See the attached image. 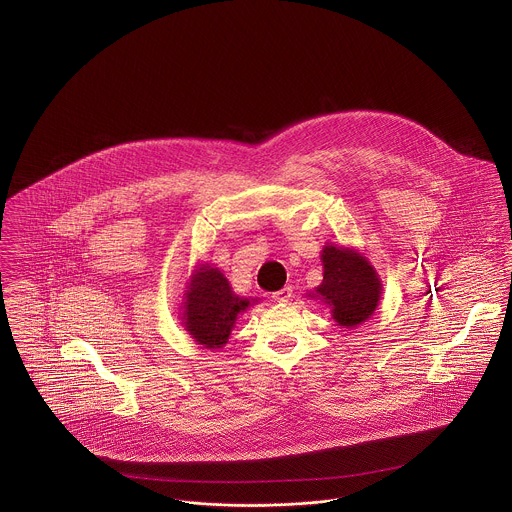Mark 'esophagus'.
Listing matches in <instances>:
<instances>
[{
	"label": "esophagus",
	"mask_w": 512,
	"mask_h": 512,
	"mask_svg": "<svg viewBox=\"0 0 512 512\" xmlns=\"http://www.w3.org/2000/svg\"><path fill=\"white\" fill-rule=\"evenodd\" d=\"M292 297L293 290L290 286H286L284 290H280V292H276L272 295V299H274V301H278V303H282V305H284V303H290V301H292Z\"/></svg>",
	"instance_id": "esophagus-1"
}]
</instances>
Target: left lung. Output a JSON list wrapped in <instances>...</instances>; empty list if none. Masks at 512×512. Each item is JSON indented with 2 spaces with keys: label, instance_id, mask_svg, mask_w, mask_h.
<instances>
[{
  "label": "left lung",
  "instance_id": "8db88e82",
  "mask_svg": "<svg viewBox=\"0 0 512 512\" xmlns=\"http://www.w3.org/2000/svg\"><path fill=\"white\" fill-rule=\"evenodd\" d=\"M321 262L323 282L307 295L321 299L339 327L363 325L380 303L382 282L378 272L363 252L349 246L325 244Z\"/></svg>",
  "mask_w": 512,
  "mask_h": 512
}]
</instances>
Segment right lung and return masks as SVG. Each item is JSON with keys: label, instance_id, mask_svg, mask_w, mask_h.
Instances as JSON below:
<instances>
[{"label": "right lung", "instance_id": "1", "mask_svg": "<svg viewBox=\"0 0 512 512\" xmlns=\"http://www.w3.org/2000/svg\"><path fill=\"white\" fill-rule=\"evenodd\" d=\"M258 303V297H242L219 268L209 262L195 266L181 301V325L203 349H220L228 343L240 313Z\"/></svg>", "mask_w": 512, "mask_h": 512}]
</instances>
